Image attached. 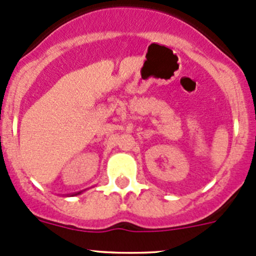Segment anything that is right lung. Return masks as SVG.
I'll use <instances>...</instances> for the list:
<instances>
[{"label": "right lung", "instance_id": "add662e5", "mask_svg": "<svg viewBox=\"0 0 256 256\" xmlns=\"http://www.w3.org/2000/svg\"><path fill=\"white\" fill-rule=\"evenodd\" d=\"M83 192H84V190H82V192H74V194H70V196H77V195H80V194H82Z\"/></svg>", "mask_w": 256, "mask_h": 256}]
</instances>
